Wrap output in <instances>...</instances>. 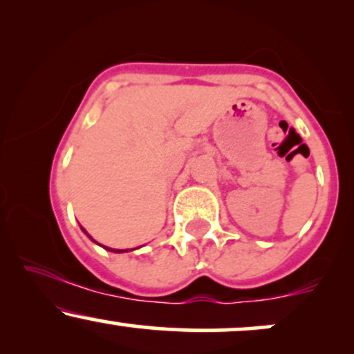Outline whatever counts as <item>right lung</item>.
I'll use <instances>...</instances> for the list:
<instances>
[{
  "mask_svg": "<svg viewBox=\"0 0 354 354\" xmlns=\"http://www.w3.org/2000/svg\"><path fill=\"white\" fill-rule=\"evenodd\" d=\"M84 231V230H83ZM84 233H86V231H84ZM88 234V233H86ZM88 236H89V234H88ZM89 238H91V236H89ZM93 239V238H91ZM93 241H95V239H93ZM106 250H109V251H115V253H124V251H128V250H111V248H106Z\"/></svg>",
  "mask_w": 354,
  "mask_h": 354,
  "instance_id": "1",
  "label": "right lung"
}]
</instances>
